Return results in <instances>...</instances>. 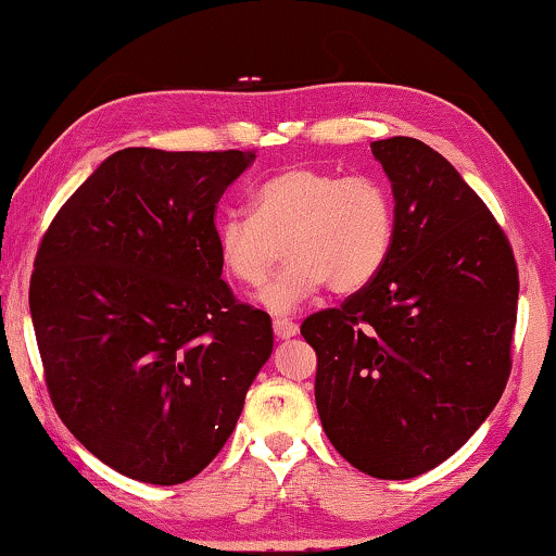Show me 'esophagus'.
<instances>
[{
    "instance_id": "1",
    "label": "esophagus",
    "mask_w": 556,
    "mask_h": 556,
    "mask_svg": "<svg viewBox=\"0 0 556 556\" xmlns=\"http://www.w3.org/2000/svg\"><path fill=\"white\" fill-rule=\"evenodd\" d=\"M271 327H275V334H277L279 340L294 338L296 330H300V327H296V323H292V319H289V317H275V323H271Z\"/></svg>"
}]
</instances>
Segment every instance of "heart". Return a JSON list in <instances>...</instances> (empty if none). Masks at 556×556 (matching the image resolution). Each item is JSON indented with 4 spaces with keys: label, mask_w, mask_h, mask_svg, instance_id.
Masks as SVG:
<instances>
[{
    "label": "heart",
    "mask_w": 556,
    "mask_h": 556,
    "mask_svg": "<svg viewBox=\"0 0 556 556\" xmlns=\"http://www.w3.org/2000/svg\"><path fill=\"white\" fill-rule=\"evenodd\" d=\"M395 241V199L380 176L294 166L269 176L252 197V214L218 222L222 267L260 287L281 260L292 262L264 289V307L289 312L325 285L334 294L365 289L386 267Z\"/></svg>",
    "instance_id": "obj_1"
}]
</instances>
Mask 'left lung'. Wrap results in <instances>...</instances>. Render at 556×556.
Returning <instances> with one entry per match:
<instances>
[{
    "label": "left lung",
    "mask_w": 556,
    "mask_h": 556,
    "mask_svg": "<svg viewBox=\"0 0 556 556\" xmlns=\"http://www.w3.org/2000/svg\"><path fill=\"white\" fill-rule=\"evenodd\" d=\"M395 197L386 267L300 332L330 443L375 479H413L453 456L511 372L519 269L509 239L458 170L416 138L375 140Z\"/></svg>",
    "instance_id": "left-lung-1"
}]
</instances>
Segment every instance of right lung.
Masks as SVG:
<instances>
[{
  "label": "right lung",
  "mask_w": 556,
  "mask_h": 556,
  "mask_svg": "<svg viewBox=\"0 0 556 556\" xmlns=\"http://www.w3.org/2000/svg\"><path fill=\"white\" fill-rule=\"evenodd\" d=\"M254 151L123 148L47 226L29 312L50 401L128 479L174 486L229 441L271 355L267 312L222 279L216 203Z\"/></svg>",
  "instance_id": "add662e5"
}]
</instances>
